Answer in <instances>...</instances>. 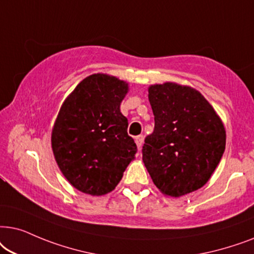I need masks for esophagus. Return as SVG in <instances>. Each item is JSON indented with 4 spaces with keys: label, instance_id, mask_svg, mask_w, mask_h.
<instances>
[{
    "label": "esophagus",
    "instance_id": "34e87169",
    "mask_svg": "<svg viewBox=\"0 0 254 254\" xmlns=\"http://www.w3.org/2000/svg\"><path fill=\"white\" fill-rule=\"evenodd\" d=\"M134 141H136L138 148H140L141 145H143V143H144V136H143V134H139V136L134 137Z\"/></svg>",
    "mask_w": 254,
    "mask_h": 254
}]
</instances>
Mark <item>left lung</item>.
<instances>
[{
    "label": "left lung",
    "mask_w": 254,
    "mask_h": 254,
    "mask_svg": "<svg viewBox=\"0 0 254 254\" xmlns=\"http://www.w3.org/2000/svg\"><path fill=\"white\" fill-rule=\"evenodd\" d=\"M153 132L143 161L164 194L179 197L207 184L225 150V130L207 100L190 87L166 82L148 88Z\"/></svg>",
    "instance_id": "left-lung-1"
}]
</instances>
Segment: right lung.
Masks as SVG:
<instances>
[{"instance_id":"add662e5","label":"right lung","mask_w":254,"mask_h":254,"mask_svg":"<svg viewBox=\"0 0 254 254\" xmlns=\"http://www.w3.org/2000/svg\"><path fill=\"white\" fill-rule=\"evenodd\" d=\"M127 93L124 81L93 74L77 84L59 111L53 153L60 171L80 191L99 196L113 190L137 153L120 110Z\"/></svg>"}]
</instances>
